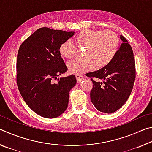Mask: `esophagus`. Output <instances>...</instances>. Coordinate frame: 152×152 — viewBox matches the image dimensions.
<instances>
[{
	"label": "esophagus",
	"instance_id": "obj_1",
	"mask_svg": "<svg viewBox=\"0 0 152 152\" xmlns=\"http://www.w3.org/2000/svg\"><path fill=\"white\" fill-rule=\"evenodd\" d=\"M76 80L78 82H80L82 80H83L84 79V76L82 74H76Z\"/></svg>",
	"mask_w": 152,
	"mask_h": 152
}]
</instances>
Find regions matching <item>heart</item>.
Here are the masks:
<instances>
[{"label": "heart", "instance_id": "obj_1", "mask_svg": "<svg viewBox=\"0 0 152 152\" xmlns=\"http://www.w3.org/2000/svg\"><path fill=\"white\" fill-rule=\"evenodd\" d=\"M120 45L119 39L111 31L84 29L74 36L72 42L65 41L60 45L59 52L69 60L75 55L76 49L84 48V58L70 61L68 67L70 72L82 74L91 71L95 66L101 69L109 64L116 56Z\"/></svg>", "mask_w": 152, "mask_h": 152}]
</instances>
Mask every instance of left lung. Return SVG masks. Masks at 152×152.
I'll return each mask as SVG.
<instances>
[{"label":"left lung","instance_id":"obj_1","mask_svg":"<svg viewBox=\"0 0 152 152\" xmlns=\"http://www.w3.org/2000/svg\"><path fill=\"white\" fill-rule=\"evenodd\" d=\"M120 38L123 43L111 62L86 75L93 84L91 102L102 113H113L119 109L129 97L135 82V65L132 48L123 35ZM93 78L103 81H95Z\"/></svg>","mask_w":152,"mask_h":152}]
</instances>
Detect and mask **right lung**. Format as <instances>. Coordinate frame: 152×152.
<instances>
[{
  "mask_svg": "<svg viewBox=\"0 0 152 152\" xmlns=\"http://www.w3.org/2000/svg\"><path fill=\"white\" fill-rule=\"evenodd\" d=\"M74 35V31L39 28L18 51V88L30 109L43 117H58L68 107L69 92L76 84L75 76L58 78L56 83L53 80L68 70L59 48Z\"/></svg>",
  "mask_w": 152,
  "mask_h": 152,
  "instance_id": "add662e5",
  "label": "right lung"
}]
</instances>
